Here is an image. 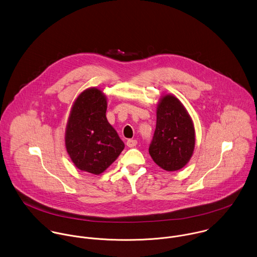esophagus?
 Here are the masks:
<instances>
[{
  "mask_svg": "<svg viewBox=\"0 0 257 257\" xmlns=\"http://www.w3.org/2000/svg\"><path fill=\"white\" fill-rule=\"evenodd\" d=\"M126 145H127L128 147H130V148L135 147V146L137 145V141H136V140H134V139H129V140H127Z\"/></svg>",
  "mask_w": 257,
  "mask_h": 257,
  "instance_id": "esophagus-1",
  "label": "esophagus"
}]
</instances>
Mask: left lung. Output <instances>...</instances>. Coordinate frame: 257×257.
Instances as JSON below:
<instances>
[{"label": "left lung", "mask_w": 257, "mask_h": 257, "mask_svg": "<svg viewBox=\"0 0 257 257\" xmlns=\"http://www.w3.org/2000/svg\"><path fill=\"white\" fill-rule=\"evenodd\" d=\"M195 147L193 121L181 103L172 94L163 95L157 104L156 129L149 154L166 171L182 169L191 159Z\"/></svg>", "instance_id": "8db88e82"}]
</instances>
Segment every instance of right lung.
I'll return each mask as SVG.
<instances>
[{"label": "right lung", "mask_w": 257, "mask_h": 257, "mask_svg": "<svg viewBox=\"0 0 257 257\" xmlns=\"http://www.w3.org/2000/svg\"><path fill=\"white\" fill-rule=\"evenodd\" d=\"M107 98L96 87L75 99L65 131V146L74 165L94 175L103 173L125 145L106 117Z\"/></svg>", "instance_id": "add662e5"}]
</instances>
